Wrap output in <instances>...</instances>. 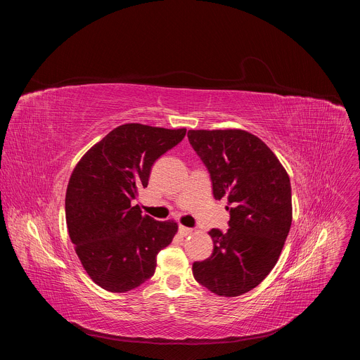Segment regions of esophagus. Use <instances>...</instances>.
I'll return each instance as SVG.
<instances>
[{"label": "esophagus", "instance_id": "esophagus-1", "mask_svg": "<svg viewBox=\"0 0 360 360\" xmlns=\"http://www.w3.org/2000/svg\"><path fill=\"white\" fill-rule=\"evenodd\" d=\"M179 233H181L182 236H188V235L192 233V229H191V228H186V226H184V225H181V226H179Z\"/></svg>", "mask_w": 360, "mask_h": 360}]
</instances>
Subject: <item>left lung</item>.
Listing matches in <instances>:
<instances>
[{
  "label": "left lung",
  "instance_id": "1",
  "mask_svg": "<svg viewBox=\"0 0 360 360\" xmlns=\"http://www.w3.org/2000/svg\"><path fill=\"white\" fill-rule=\"evenodd\" d=\"M188 138L207 165L215 199H228L226 233L212 229L214 252L192 265L212 293L243 295L276 265L292 224L290 179L271 148L243 129H191Z\"/></svg>",
  "mask_w": 360,
  "mask_h": 360
}]
</instances>
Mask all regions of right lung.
Segmentation results:
<instances>
[{
    "mask_svg": "<svg viewBox=\"0 0 360 360\" xmlns=\"http://www.w3.org/2000/svg\"><path fill=\"white\" fill-rule=\"evenodd\" d=\"M185 134V128L124 124L75 165L65 193L68 235L85 272L102 289L124 293L142 285L178 232L175 221L142 215L132 202L146 188L153 162Z\"/></svg>",
    "mask_w": 360,
    "mask_h": 360,
    "instance_id": "obj_1",
    "label": "right lung"
}]
</instances>
